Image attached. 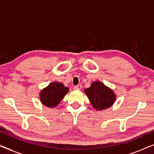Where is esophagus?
I'll use <instances>...</instances> for the list:
<instances>
[{
    "label": "esophagus",
    "mask_w": 154,
    "mask_h": 154,
    "mask_svg": "<svg viewBox=\"0 0 154 154\" xmlns=\"http://www.w3.org/2000/svg\"><path fill=\"white\" fill-rule=\"evenodd\" d=\"M82 88V85H75L73 87V89L74 90H81Z\"/></svg>",
    "instance_id": "esophagus-1"
}]
</instances>
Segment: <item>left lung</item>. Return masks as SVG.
Listing matches in <instances>:
<instances>
[{
  "label": "left lung",
  "instance_id": "1",
  "mask_svg": "<svg viewBox=\"0 0 154 154\" xmlns=\"http://www.w3.org/2000/svg\"><path fill=\"white\" fill-rule=\"evenodd\" d=\"M84 92L97 111L110 108L116 100L114 92L100 81L92 83L90 87L86 88Z\"/></svg>",
  "mask_w": 154,
  "mask_h": 154
}]
</instances>
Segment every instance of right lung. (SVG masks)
I'll return each mask as SVG.
<instances>
[{"label":"right lung","mask_w":154,"mask_h":154,"mask_svg":"<svg viewBox=\"0 0 154 154\" xmlns=\"http://www.w3.org/2000/svg\"><path fill=\"white\" fill-rule=\"evenodd\" d=\"M69 90V88L65 87L62 83L52 82L40 92V101L49 108L56 107Z\"/></svg>","instance_id":"right-lung-1"}]
</instances>
